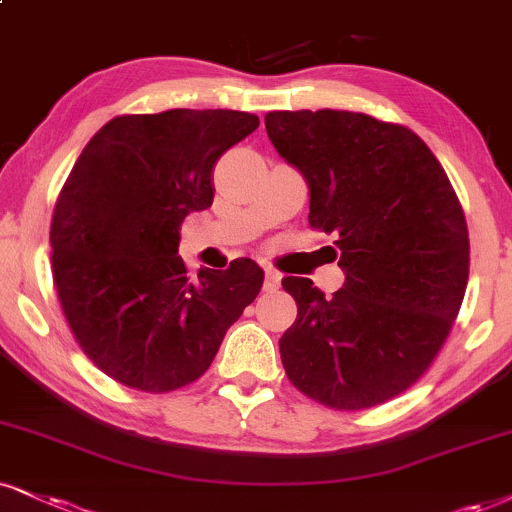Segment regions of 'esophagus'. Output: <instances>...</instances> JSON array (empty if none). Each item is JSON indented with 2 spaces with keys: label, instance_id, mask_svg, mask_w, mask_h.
Listing matches in <instances>:
<instances>
[{
  "label": "esophagus",
  "instance_id": "esophagus-1",
  "mask_svg": "<svg viewBox=\"0 0 512 512\" xmlns=\"http://www.w3.org/2000/svg\"><path fill=\"white\" fill-rule=\"evenodd\" d=\"M280 282H282V275L277 273V270L268 268L266 280H263V289H266V292H275V289H280Z\"/></svg>",
  "mask_w": 512,
  "mask_h": 512
}]
</instances>
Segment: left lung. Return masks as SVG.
I'll use <instances>...</instances> for the list:
<instances>
[{"instance_id":"obj_1","label":"left lung","mask_w":512,"mask_h":512,"mask_svg":"<svg viewBox=\"0 0 512 512\" xmlns=\"http://www.w3.org/2000/svg\"><path fill=\"white\" fill-rule=\"evenodd\" d=\"M277 154L304 175L308 223L334 235L344 285L330 299L285 277L294 325L280 356L289 382L323 406L394 399L430 368L463 304L470 239L430 147L403 125L353 111H273Z\"/></svg>"}]
</instances>
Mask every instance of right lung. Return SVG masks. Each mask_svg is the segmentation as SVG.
<instances>
[{"label":"right lung","mask_w":512,"mask_h":512,"mask_svg":"<svg viewBox=\"0 0 512 512\" xmlns=\"http://www.w3.org/2000/svg\"><path fill=\"white\" fill-rule=\"evenodd\" d=\"M258 128L230 109L118 116L87 142L52 218V273L87 358L125 387L173 391L199 380L263 287L237 258L189 280L180 225L213 204V166Z\"/></svg>","instance_id":"1"}]
</instances>
